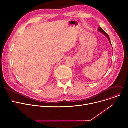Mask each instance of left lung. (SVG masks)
Wrapping results in <instances>:
<instances>
[{
    "label": "left lung",
    "mask_w": 128,
    "mask_h": 128,
    "mask_svg": "<svg viewBox=\"0 0 128 128\" xmlns=\"http://www.w3.org/2000/svg\"><path fill=\"white\" fill-rule=\"evenodd\" d=\"M98 31H99V32H100L101 33H102L103 34H104V36H106V37H107V38H108V40H109V42H110V45H112V44H111V42H110V38H109V36H108V34L102 29L100 27H99L98 28Z\"/></svg>",
    "instance_id": "8db88e82"
}]
</instances>
